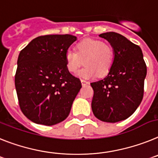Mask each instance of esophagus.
<instances>
[{
  "label": "esophagus",
  "instance_id": "1",
  "mask_svg": "<svg viewBox=\"0 0 158 158\" xmlns=\"http://www.w3.org/2000/svg\"><path fill=\"white\" fill-rule=\"evenodd\" d=\"M81 83H82V85H83V86H86L87 84H88V82L86 80H84V79H81Z\"/></svg>",
  "mask_w": 158,
  "mask_h": 158
}]
</instances>
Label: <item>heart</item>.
Listing matches in <instances>:
<instances>
[{
    "instance_id": "b5f03b06",
    "label": "heart",
    "mask_w": 158,
    "mask_h": 158,
    "mask_svg": "<svg viewBox=\"0 0 158 158\" xmlns=\"http://www.w3.org/2000/svg\"><path fill=\"white\" fill-rule=\"evenodd\" d=\"M114 52L111 46L98 40H85L75 46V52L68 51L65 54L66 67L71 73L84 67L77 75L83 79H92L98 75H104L111 68Z\"/></svg>"
}]
</instances>
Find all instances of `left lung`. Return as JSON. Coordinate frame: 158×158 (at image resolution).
Returning <instances> with one entry per match:
<instances>
[{"label":"left lung","mask_w":158,"mask_h":158,"mask_svg":"<svg viewBox=\"0 0 158 158\" xmlns=\"http://www.w3.org/2000/svg\"><path fill=\"white\" fill-rule=\"evenodd\" d=\"M99 36L110 44L114 58L107 75L90 83L91 109L99 120L118 123L131 116L142 102L147 69L139 46L114 31Z\"/></svg>","instance_id":"8db88e82"}]
</instances>
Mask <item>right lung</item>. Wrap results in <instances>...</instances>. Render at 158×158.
I'll list each match as a JSON object with an SVG mask.
<instances>
[{
    "mask_svg": "<svg viewBox=\"0 0 158 158\" xmlns=\"http://www.w3.org/2000/svg\"><path fill=\"white\" fill-rule=\"evenodd\" d=\"M76 40L68 34L38 36L19 54L15 87L20 109L31 122L52 126L69 115L82 87L65 62L66 52Z\"/></svg>",
    "mask_w": 158,
    "mask_h": 158,
    "instance_id": "1",
    "label": "right lung"
}]
</instances>
